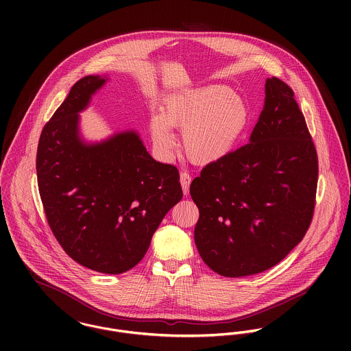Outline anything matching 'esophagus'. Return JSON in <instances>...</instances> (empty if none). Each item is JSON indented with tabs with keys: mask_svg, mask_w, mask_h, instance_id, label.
Returning <instances> with one entry per match:
<instances>
[{
	"mask_svg": "<svg viewBox=\"0 0 351 351\" xmlns=\"http://www.w3.org/2000/svg\"><path fill=\"white\" fill-rule=\"evenodd\" d=\"M180 182H181L184 195H188V193H189V186H191V182H192V177H191L186 171H184V173H181V176H180Z\"/></svg>",
	"mask_w": 351,
	"mask_h": 351,
	"instance_id": "obj_1",
	"label": "esophagus"
}]
</instances>
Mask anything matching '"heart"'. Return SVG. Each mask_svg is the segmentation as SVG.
Masks as SVG:
<instances>
[{
    "instance_id": "obj_1",
    "label": "heart",
    "mask_w": 351,
    "mask_h": 351,
    "mask_svg": "<svg viewBox=\"0 0 351 351\" xmlns=\"http://www.w3.org/2000/svg\"><path fill=\"white\" fill-rule=\"evenodd\" d=\"M246 104L223 85H209L170 96L162 114L151 119L152 142L163 155L176 146L171 127L182 131V149L196 165H210L224 158L245 131Z\"/></svg>"
}]
</instances>
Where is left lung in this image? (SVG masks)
Instances as JSON below:
<instances>
[{"instance_id":"8db88e82","label":"left lung","mask_w":351,"mask_h":351,"mask_svg":"<svg viewBox=\"0 0 351 351\" xmlns=\"http://www.w3.org/2000/svg\"><path fill=\"white\" fill-rule=\"evenodd\" d=\"M293 90L271 77L249 143L206 165L191 184L195 242L224 277L262 273L304 238L315 209L317 155Z\"/></svg>"}]
</instances>
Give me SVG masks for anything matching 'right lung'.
Here are the masks:
<instances>
[{"mask_svg": "<svg viewBox=\"0 0 351 351\" xmlns=\"http://www.w3.org/2000/svg\"><path fill=\"white\" fill-rule=\"evenodd\" d=\"M109 78L88 75L45 125L36 155L40 199L69 256L105 274L136 266L165 215L182 199L176 166L156 162L135 130L86 142L80 113Z\"/></svg>", "mask_w": 351, "mask_h": 351, "instance_id": "right-lung-1", "label": "right lung"}]
</instances>
